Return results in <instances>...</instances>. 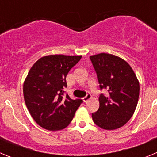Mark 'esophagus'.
<instances>
[{
	"instance_id": "34e87169",
	"label": "esophagus",
	"mask_w": 157,
	"mask_h": 157,
	"mask_svg": "<svg viewBox=\"0 0 157 157\" xmlns=\"http://www.w3.org/2000/svg\"><path fill=\"white\" fill-rule=\"evenodd\" d=\"M91 98V95L90 94H87L86 96V97H84V98H82V101H84V102H86L87 101H88L89 99H90Z\"/></svg>"
}]
</instances>
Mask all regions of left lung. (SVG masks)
<instances>
[{"instance_id": "left-lung-1", "label": "left lung", "mask_w": 157, "mask_h": 157, "mask_svg": "<svg viewBox=\"0 0 157 157\" xmlns=\"http://www.w3.org/2000/svg\"><path fill=\"white\" fill-rule=\"evenodd\" d=\"M100 90L99 109L92 114L96 125L115 130L125 125L134 114L139 97V82L130 65L118 56L100 53L90 57Z\"/></svg>"}]
</instances>
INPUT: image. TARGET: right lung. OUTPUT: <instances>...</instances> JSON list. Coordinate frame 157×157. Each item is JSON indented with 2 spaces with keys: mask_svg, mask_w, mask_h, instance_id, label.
<instances>
[{
  "mask_svg": "<svg viewBox=\"0 0 157 157\" xmlns=\"http://www.w3.org/2000/svg\"><path fill=\"white\" fill-rule=\"evenodd\" d=\"M82 56L50 55L41 57L30 68L23 84V96L29 112L43 128H65L83 101L71 99L63 90L69 71Z\"/></svg>",
  "mask_w": 157,
  "mask_h": 157,
  "instance_id": "obj_1",
  "label": "right lung"
}]
</instances>
